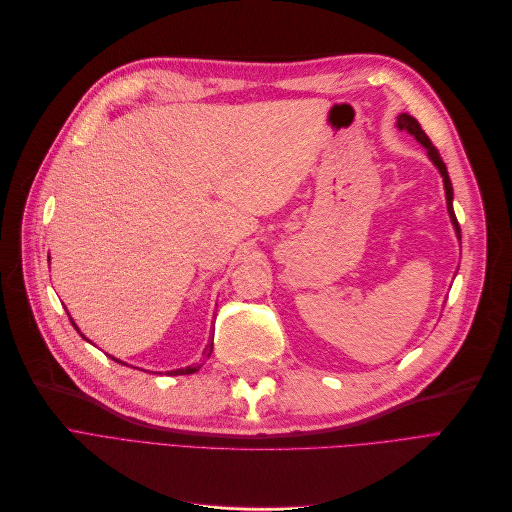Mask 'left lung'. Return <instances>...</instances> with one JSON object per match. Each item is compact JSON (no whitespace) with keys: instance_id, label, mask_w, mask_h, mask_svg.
Here are the masks:
<instances>
[{"instance_id":"left-lung-1","label":"left lung","mask_w":512,"mask_h":512,"mask_svg":"<svg viewBox=\"0 0 512 512\" xmlns=\"http://www.w3.org/2000/svg\"><path fill=\"white\" fill-rule=\"evenodd\" d=\"M398 129H402V131H406V133H410L412 137H415L423 148L427 150V156H429V160L433 162V166L440 170V175H442V179H444V189H446V206H448V214H450V221H452V225H454V231H456V237H458V241H460V227H458V221H456V216H454V208H452V200H454V191H452V181H450V177H448V168H446V164H444V160H442V156H440V152L435 150V145L431 143V139L425 135V131L421 129V125H419V120L415 118V116H410V114H406V112H402V114H398Z\"/></svg>"}]
</instances>
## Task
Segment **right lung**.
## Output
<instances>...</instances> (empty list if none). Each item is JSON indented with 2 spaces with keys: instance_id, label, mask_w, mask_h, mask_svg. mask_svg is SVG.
Wrapping results in <instances>:
<instances>
[{
  "instance_id": "add662e5",
  "label": "right lung",
  "mask_w": 512,
  "mask_h": 512,
  "mask_svg": "<svg viewBox=\"0 0 512 512\" xmlns=\"http://www.w3.org/2000/svg\"><path fill=\"white\" fill-rule=\"evenodd\" d=\"M68 319H70V314H68ZM70 323H72V327H75L77 329V333H81V329L75 325V321H72L70 319ZM81 337L83 339H87L83 333H81ZM212 339H214V335H210V339H208V346L204 348V352H202V356L204 358H210V354H212V346H214V342H212ZM87 342H89V339H87ZM110 356V354H108ZM112 360H116L118 364H125V367H129V364L127 362H123V360H118V358H114V356H110ZM202 364H204V360L202 362H196V364H189V367H185V369H175V371H166V375H191V373H196V371H200L202 369Z\"/></svg>"
}]
</instances>
